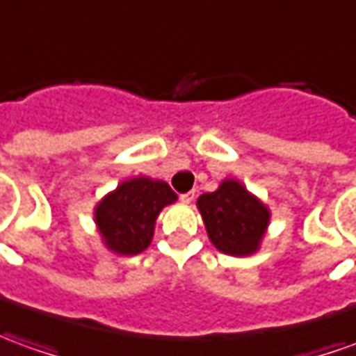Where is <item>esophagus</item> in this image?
Returning a JSON list of instances; mask_svg holds the SVG:
<instances>
[{
  "label": "esophagus",
  "instance_id": "esophagus-1",
  "mask_svg": "<svg viewBox=\"0 0 356 356\" xmlns=\"http://www.w3.org/2000/svg\"><path fill=\"white\" fill-rule=\"evenodd\" d=\"M181 200L185 204H191L195 200V191H191V193H185V195H181Z\"/></svg>",
  "mask_w": 356,
  "mask_h": 356
}]
</instances>
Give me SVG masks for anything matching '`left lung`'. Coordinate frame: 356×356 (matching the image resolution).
<instances>
[{
  "instance_id": "left-lung-1",
  "label": "left lung",
  "mask_w": 356,
  "mask_h": 356,
  "mask_svg": "<svg viewBox=\"0 0 356 356\" xmlns=\"http://www.w3.org/2000/svg\"><path fill=\"white\" fill-rule=\"evenodd\" d=\"M208 237L231 256L252 254L264 235L270 212L237 181H223L218 191L198 198Z\"/></svg>"
}]
</instances>
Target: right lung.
Returning a JSON list of instances; mask_svg holds the SVG:
<instances>
[{"mask_svg":"<svg viewBox=\"0 0 356 356\" xmlns=\"http://www.w3.org/2000/svg\"><path fill=\"white\" fill-rule=\"evenodd\" d=\"M175 198L163 181L136 177L121 183L96 208V223L106 245L119 254L143 252L152 241L160 210Z\"/></svg>","mask_w":356,"mask_h":356,"instance_id":"1","label":"right lung"}]
</instances>
